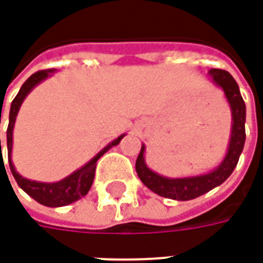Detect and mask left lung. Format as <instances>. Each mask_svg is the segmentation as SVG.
<instances>
[{"mask_svg": "<svg viewBox=\"0 0 263 263\" xmlns=\"http://www.w3.org/2000/svg\"><path fill=\"white\" fill-rule=\"evenodd\" d=\"M210 76L214 80L215 84H218L224 90L227 100L232 109L234 122H232L230 148L227 152L226 159L221 163L220 167H217L214 172L203 175V176L167 179V177L156 175L145 165V159H143L145 146L142 145L141 152L137 158V163H135L138 176L146 187L162 197L186 201V200H192V198L207 193L217 186H220L221 183L226 182L234 172L238 160H239V155L242 152L243 143H245V103H243L242 96L239 92L237 81L234 80V77L228 71L221 69H211Z\"/></svg>", "mask_w": 263, "mask_h": 263, "instance_id": "8db88e82", "label": "left lung"}]
</instances>
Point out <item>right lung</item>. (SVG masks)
Here are the masks:
<instances>
[{"label": "right lung", "mask_w": 263, "mask_h": 263, "mask_svg": "<svg viewBox=\"0 0 263 263\" xmlns=\"http://www.w3.org/2000/svg\"><path fill=\"white\" fill-rule=\"evenodd\" d=\"M53 69L39 70L36 73L28 79V80L22 84L20 92L16 94V97L14 98V101L11 104V109H9V124L8 129H7V146H8V160H9V169L12 172V176L15 177V180L25 193H28L33 200H36L37 203L48 205V207H62V205H67V204L73 203L76 200H79L80 197H84L88 190L91 187L92 180H94V175H96V167H97V160L103 156L107 149L111 146L118 145L120 141L124 138V135H121L120 138H117L114 142H111L104 148L100 154L91 159L86 166H83L81 169L74 172L73 175H70L63 180H60L58 183H37L28 180L25 177H22L21 175L16 173L12 160H11V151H12V129H14L15 118L16 114L20 111V107L24 98L26 97V94L31 91L33 87L36 86L39 81H42L43 79H46L50 73H53ZM1 117V114H0ZM0 149H1V139H0Z\"/></svg>", "instance_id": "1"}]
</instances>
